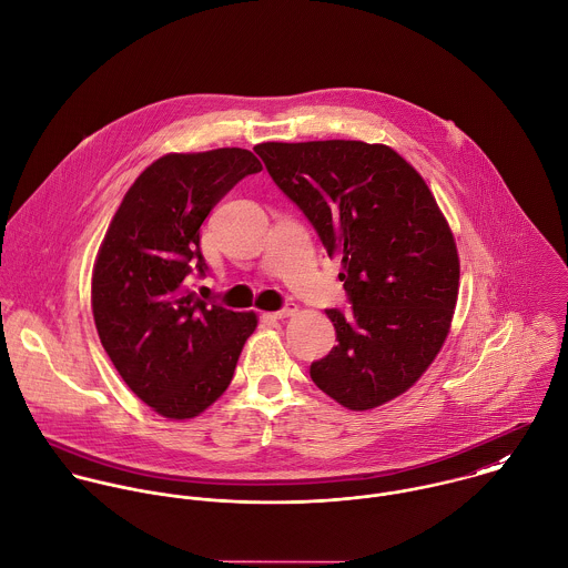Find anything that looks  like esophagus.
<instances>
[{
    "label": "esophagus",
    "mask_w": 568,
    "mask_h": 568,
    "mask_svg": "<svg viewBox=\"0 0 568 568\" xmlns=\"http://www.w3.org/2000/svg\"><path fill=\"white\" fill-rule=\"evenodd\" d=\"M295 313H297V306H295V304H286L284 308L275 311L273 317H275V320H284V317H291V315H295Z\"/></svg>",
    "instance_id": "1"
}]
</instances>
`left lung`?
<instances>
[{
    "mask_svg": "<svg viewBox=\"0 0 568 568\" xmlns=\"http://www.w3.org/2000/svg\"><path fill=\"white\" fill-rule=\"evenodd\" d=\"M275 185L315 226L351 313L328 308L337 346L311 378L364 412L409 389L445 344L458 297V251L420 174L387 145L260 143Z\"/></svg>",
    "mask_w": 568,
    "mask_h": 568,
    "instance_id": "obj_1",
    "label": "left lung"
}]
</instances>
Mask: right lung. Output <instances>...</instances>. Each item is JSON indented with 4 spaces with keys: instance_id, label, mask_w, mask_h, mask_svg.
<instances>
[{
    "instance_id": "1",
    "label": "right lung",
    "mask_w": 568,
    "mask_h": 568,
    "mask_svg": "<svg viewBox=\"0 0 568 568\" xmlns=\"http://www.w3.org/2000/svg\"><path fill=\"white\" fill-rule=\"evenodd\" d=\"M262 163L240 148L168 154L116 209L92 273L99 339L130 389L165 418L204 412L229 387L255 313L206 304L190 291L204 275L200 224Z\"/></svg>"
}]
</instances>
